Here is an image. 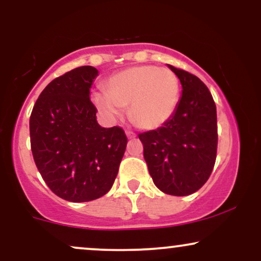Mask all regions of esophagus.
<instances>
[{"label": "esophagus", "instance_id": "esophagus-1", "mask_svg": "<svg viewBox=\"0 0 261 261\" xmlns=\"http://www.w3.org/2000/svg\"><path fill=\"white\" fill-rule=\"evenodd\" d=\"M126 136L127 139H135V137H136V134H134L133 131H126Z\"/></svg>", "mask_w": 261, "mask_h": 261}]
</instances>
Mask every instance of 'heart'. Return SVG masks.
Masks as SVG:
<instances>
[{
  "mask_svg": "<svg viewBox=\"0 0 261 261\" xmlns=\"http://www.w3.org/2000/svg\"><path fill=\"white\" fill-rule=\"evenodd\" d=\"M180 98V81L170 68L140 65L125 68L104 82V91L92 93L100 115L114 120L128 106L131 121L145 130H155L174 115Z\"/></svg>",
  "mask_w": 261,
  "mask_h": 261,
  "instance_id": "b5f03b06",
  "label": "heart"
}]
</instances>
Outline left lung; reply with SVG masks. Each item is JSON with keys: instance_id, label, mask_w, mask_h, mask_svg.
I'll return each instance as SVG.
<instances>
[{"instance_id": "8db88e82", "label": "left lung", "mask_w": 261, "mask_h": 261, "mask_svg": "<svg viewBox=\"0 0 261 261\" xmlns=\"http://www.w3.org/2000/svg\"><path fill=\"white\" fill-rule=\"evenodd\" d=\"M182 91L172 119L139 135L154 185L163 193L187 196L207 181L217 151V114L208 88L194 74L168 65Z\"/></svg>"}]
</instances>
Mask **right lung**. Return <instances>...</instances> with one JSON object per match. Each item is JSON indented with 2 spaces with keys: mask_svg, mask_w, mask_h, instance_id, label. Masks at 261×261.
Wrapping results in <instances>:
<instances>
[{
  "mask_svg": "<svg viewBox=\"0 0 261 261\" xmlns=\"http://www.w3.org/2000/svg\"><path fill=\"white\" fill-rule=\"evenodd\" d=\"M98 70L77 67L49 83L29 120L31 145L44 181L61 199L86 202L106 195L118 175L127 139L101 127L89 89Z\"/></svg>",
  "mask_w": 261,
  "mask_h": 261,
  "instance_id": "right-lung-1",
  "label": "right lung"
}]
</instances>
